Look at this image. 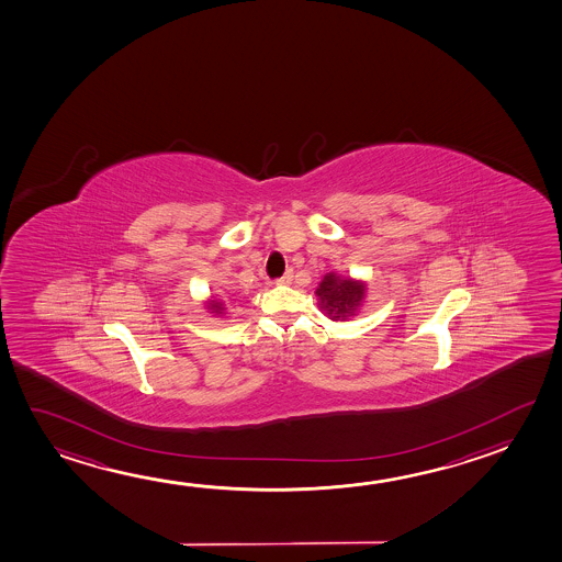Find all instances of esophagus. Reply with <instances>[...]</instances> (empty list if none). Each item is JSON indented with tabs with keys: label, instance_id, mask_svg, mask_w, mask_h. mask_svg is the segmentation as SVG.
Instances as JSON below:
<instances>
[{
	"label": "esophagus",
	"instance_id": "34e87169",
	"mask_svg": "<svg viewBox=\"0 0 562 562\" xmlns=\"http://www.w3.org/2000/svg\"><path fill=\"white\" fill-rule=\"evenodd\" d=\"M292 280H294V270H288L284 277L278 278L277 284H292Z\"/></svg>",
	"mask_w": 562,
	"mask_h": 562
}]
</instances>
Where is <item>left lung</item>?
Segmentation results:
<instances>
[{"mask_svg":"<svg viewBox=\"0 0 562 562\" xmlns=\"http://www.w3.org/2000/svg\"><path fill=\"white\" fill-rule=\"evenodd\" d=\"M364 290H367V285L359 280L340 278L335 272H329L327 277L323 278L315 294L319 297L323 312L327 313L335 322H345L359 312L362 300H364Z\"/></svg>","mask_w":562,"mask_h":562,"instance_id":"left-lung-1","label":"left lung"}]
</instances>
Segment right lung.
Returning <instances> with one entry per match:
<instances>
[{"mask_svg": "<svg viewBox=\"0 0 562 562\" xmlns=\"http://www.w3.org/2000/svg\"><path fill=\"white\" fill-rule=\"evenodd\" d=\"M207 310H210V313H215V315H222L227 307L220 300H212V304L207 305Z\"/></svg>", "mask_w": 562, "mask_h": 562, "instance_id": "add662e5", "label": "right lung"}]
</instances>
